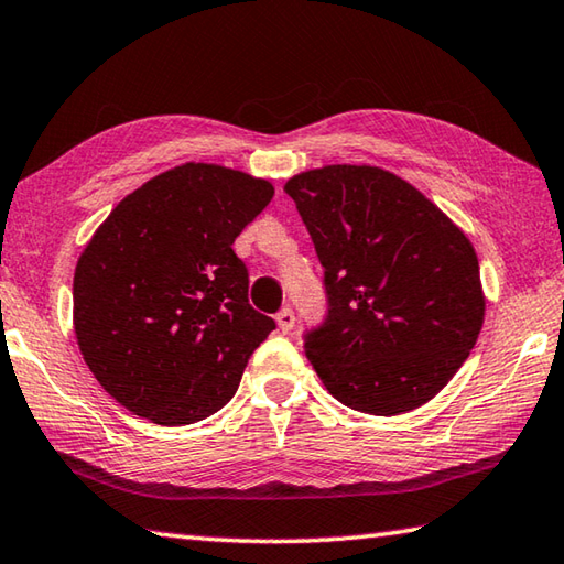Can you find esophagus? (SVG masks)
I'll return each instance as SVG.
<instances>
[{"label":"esophagus","mask_w":564,"mask_h":564,"mask_svg":"<svg viewBox=\"0 0 564 564\" xmlns=\"http://www.w3.org/2000/svg\"><path fill=\"white\" fill-rule=\"evenodd\" d=\"M275 321H279V328H281L283 333H291L293 326H295V313H293V308H281L279 316H275Z\"/></svg>","instance_id":"esophagus-1"}]
</instances>
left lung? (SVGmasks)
Wrapping results in <instances>:
<instances>
[{
	"mask_svg": "<svg viewBox=\"0 0 564 564\" xmlns=\"http://www.w3.org/2000/svg\"><path fill=\"white\" fill-rule=\"evenodd\" d=\"M283 191L323 265L328 313L303 336L323 386L370 415L427 403L482 328L470 238L415 186L378 166L303 171Z\"/></svg>",
	"mask_w": 564,
	"mask_h": 564,
	"instance_id": "1",
	"label": "left lung"
}]
</instances>
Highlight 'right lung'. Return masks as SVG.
<instances>
[{
    "label": "right lung",
    "instance_id": "add662e5",
    "mask_svg": "<svg viewBox=\"0 0 564 564\" xmlns=\"http://www.w3.org/2000/svg\"><path fill=\"white\" fill-rule=\"evenodd\" d=\"M273 186L216 164H181L109 214L74 271V333L101 388L156 425H191L234 398L275 328L248 303L234 241Z\"/></svg>",
    "mask_w": 564,
    "mask_h": 564
}]
</instances>
